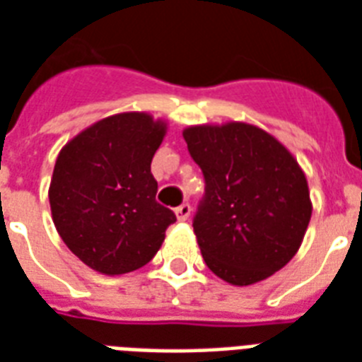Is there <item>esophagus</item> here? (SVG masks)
<instances>
[{"instance_id":"34e87169","label":"esophagus","mask_w":362,"mask_h":362,"mask_svg":"<svg viewBox=\"0 0 362 362\" xmlns=\"http://www.w3.org/2000/svg\"><path fill=\"white\" fill-rule=\"evenodd\" d=\"M175 214L176 218H178V221H186L187 218H189V214H192V206H189L187 203L180 204V206L175 210Z\"/></svg>"}]
</instances>
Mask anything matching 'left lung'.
<instances>
[{
  "label": "left lung",
  "instance_id": "left-lung-1",
  "mask_svg": "<svg viewBox=\"0 0 362 362\" xmlns=\"http://www.w3.org/2000/svg\"><path fill=\"white\" fill-rule=\"evenodd\" d=\"M184 141L204 176L193 218L203 259L233 286L286 267L312 218L308 182L293 153L257 125H192Z\"/></svg>",
  "mask_w": 362,
  "mask_h": 362
}]
</instances>
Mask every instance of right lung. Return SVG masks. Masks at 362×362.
Wrapping results in <instances>:
<instances>
[{"label": "right lung", "instance_id": "right-lung-1", "mask_svg": "<svg viewBox=\"0 0 362 362\" xmlns=\"http://www.w3.org/2000/svg\"><path fill=\"white\" fill-rule=\"evenodd\" d=\"M167 133L146 112L109 116L71 139L48 187L54 226L71 252L101 274H125L158 253L173 210L156 201L150 173Z\"/></svg>", "mask_w": 362, "mask_h": 362}]
</instances>
